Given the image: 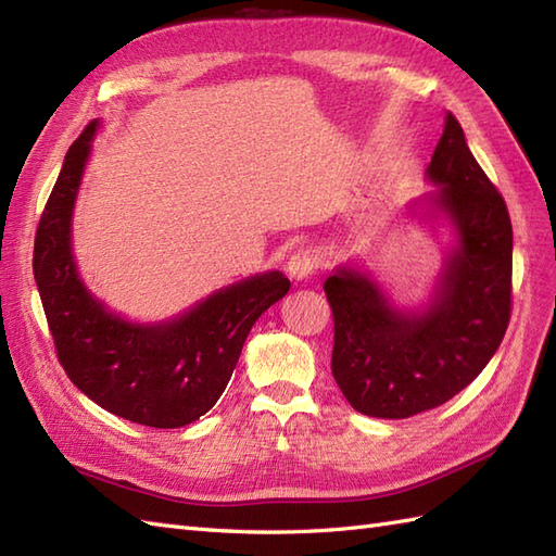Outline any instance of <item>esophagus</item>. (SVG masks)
I'll return each mask as SVG.
<instances>
[{"label":"esophagus","mask_w":556,"mask_h":556,"mask_svg":"<svg viewBox=\"0 0 556 556\" xmlns=\"http://www.w3.org/2000/svg\"><path fill=\"white\" fill-rule=\"evenodd\" d=\"M319 269V258L317 253L312 249H298L291 258H289V265H287V273L291 279H298L303 281L307 277H312Z\"/></svg>","instance_id":"1"}]
</instances>
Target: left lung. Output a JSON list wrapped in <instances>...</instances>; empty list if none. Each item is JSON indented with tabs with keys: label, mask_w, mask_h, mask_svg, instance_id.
I'll use <instances>...</instances> for the list:
<instances>
[{
	"label": "left lung",
	"mask_w": 556,
	"mask_h": 556,
	"mask_svg": "<svg viewBox=\"0 0 556 556\" xmlns=\"http://www.w3.org/2000/svg\"><path fill=\"white\" fill-rule=\"evenodd\" d=\"M427 178L458 249L425 309H394L371 279L348 267L324 281L336 331L333 378L352 408L371 418L400 420L446 404L491 362L511 315L509 213L451 112Z\"/></svg>",
	"instance_id": "left-lung-1"
}]
</instances>
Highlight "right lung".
<instances>
[{
  "label": "right lung",
  "mask_w": 556,
  "mask_h": 556,
  "mask_svg": "<svg viewBox=\"0 0 556 556\" xmlns=\"http://www.w3.org/2000/svg\"><path fill=\"white\" fill-rule=\"evenodd\" d=\"M98 122L70 146L35 235L33 269L55 354L67 378L119 418L174 430L220 400L244 340L263 312L291 289L281 273L220 289L164 324H131L84 287L70 225Z\"/></svg>",
  "instance_id": "add662e5"
}]
</instances>
